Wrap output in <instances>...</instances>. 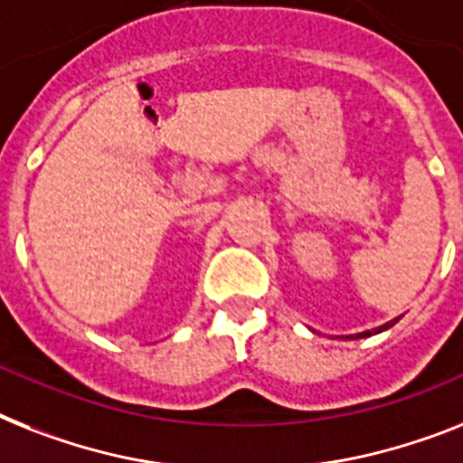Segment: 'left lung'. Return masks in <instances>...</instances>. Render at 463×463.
Instances as JSON below:
<instances>
[{"mask_svg":"<svg viewBox=\"0 0 463 463\" xmlns=\"http://www.w3.org/2000/svg\"><path fill=\"white\" fill-rule=\"evenodd\" d=\"M397 319H400V317H397ZM397 319H392V322L383 324V326H378V328H376V331H383V328L392 326V324H395V322H397ZM364 335H372V331H364V334H357V338H364Z\"/></svg>","mask_w":463,"mask_h":463,"instance_id":"1","label":"left lung"}]
</instances>
